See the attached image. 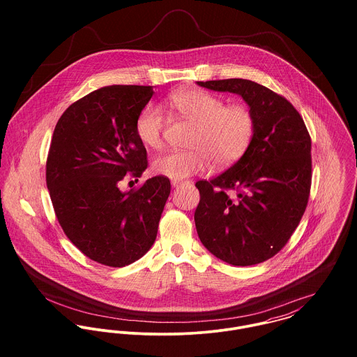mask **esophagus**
<instances>
[{
    "mask_svg": "<svg viewBox=\"0 0 357 357\" xmlns=\"http://www.w3.org/2000/svg\"><path fill=\"white\" fill-rule=\"evenodd\" d=\"M183 184V181H178V180H173L172 181V185L174 187V188H177V187H180Z\"/></svg>",
    "mask_w": 357,
    "mask_h": 357,
    "instance_id": "esophagus-1",
    "label": "esophagus"
}]
</instances>
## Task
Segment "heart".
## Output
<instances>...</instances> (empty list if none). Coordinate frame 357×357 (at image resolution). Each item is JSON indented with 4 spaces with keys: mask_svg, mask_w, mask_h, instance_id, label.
Here are the masks:
<instances>
[{
    "mask_svg": "<svg viewBox=\"0 0 357 357\" xmlns=\"http://www.w3.org/2000/svg\"><path fill=\"white\" fill-rule=\"evenodd\" d=\"M167 105L174 114L195 123L188 142L194 149L159 155L153 163V172L159 176L185 178L204 172L210 159L215 166L232 165L253 143L257 122L255 112L246 104H227L222 98L207 91L191 89L170 95ZM163 126L162 111L150 104L139 112L135 132L143 146L159 149Z\"/></svg>",
    "mask_w": 357,
    "mask_h": 357,
    "instance_id": "1",
    "label": "heart"
}]
</instances>
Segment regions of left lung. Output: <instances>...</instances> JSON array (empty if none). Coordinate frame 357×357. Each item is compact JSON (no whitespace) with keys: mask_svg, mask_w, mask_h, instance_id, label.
<instances>
[{"mask_svg":"<svg viewBox=\"0 0 357 357\" xmlns=\"http://www.w3.org/2000/svg\"><path fill=\"white\" fill-rule=\"evenodd\" d=\"M241 95L255 112L253 143L232 167L199 180L195 225L204 248L236 266L278 255L298 227L312 184L310 136L294 105L250 79L198 82Z\"/></svg>","mask_w":357,"mask_h":357,"instance_id":"1","label":"left lung"}]
</instances>
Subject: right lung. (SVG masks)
<instances>
[{"label":"right lung","instance_id":"right-lung-1","mask_svg":"<svg viewBox=\"0 0 357 357\" xmlns=\"http://www.w3.org/2000/svg\"><path fill=\"white\" fill-rule=\"evenodd\" d=\"M153 95L151 86L100 88L73 102L52 136L47 185L57 221L77 249L105 266L129 265L151 249L170 194L165 176L119 190L149 166L135 123Z\"/></svg>","mask_w":357,"mask_h":357}]
</instances>
